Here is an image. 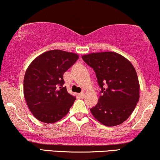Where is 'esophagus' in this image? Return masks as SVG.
I'll return each mask as SVG.
<instances>
[{
  "label": "esophagus",
  "instance_id": "1",
  "mask_svg": "<svg viewBox=\"0 0 160 160\" xmlns=\"http://www.w3.org/2000/svg\"><path fill=\"white\" fill-rule=\"evenodd\" d=\"M78 96H79L81 98H84V92H81V93L78 94Z\"/></svg>",
  "mask_w": 160,
  "mask_h": 160
}]
</instances>
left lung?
Here are the masks:
<instances>
[{
  "instance_id": "8db88e82",
  "label": "left lung",
  "mask_w": 160,
  "mask_h": 160,
  "mask_svg": "<svg viewBox=\"0 0 160 160\" xmlns=\"http://www.w3.org/2000/svg\"><path fill=\"white\" fill-rule=\"evenodd\" d=\"M82 60L92 68L101 90L97 105L90 108L100 123L119 125L131 115L139 100V83L130 61L112 52L92 53Z\"/></svg>"
}]
</instances>
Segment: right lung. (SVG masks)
<instances>
[{"instance_id": "1", "label": "right lung", "mask_w": 160, "mask_h": 160, "mask_svg": "<svg viewBox=\"0 0 160 160\" xmlns=\"http://www.w3.org/2000/svg\"><path fill=\"white\" fill-rule=\"evenodd\" d=\"M78 56L62 50H51L31 62L24 78V95L35 117L54 123L68 113L76 98L64 87L63 74L73 65Z\"/></svg>"}]
</instances>
